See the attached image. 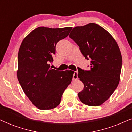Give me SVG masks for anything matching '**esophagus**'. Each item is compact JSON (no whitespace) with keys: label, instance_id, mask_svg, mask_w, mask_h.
Returning <instances> with one entry per match:
<instances>
[{"label":"esophagus","instance_id":"esophagus-1","mask_svg":"<svg viewBox=\"0 0 132 132\" xmlns=\"http://www.w3.org/2000/svg\"><path fill=\"white\" fill-rule=\"evenodd\" d=\"M77 71H75V73L73 74V79L74 80H77V79H78V76H77Z\"/></svg>","mask_w":132,"mask_h":132}]
</instances>
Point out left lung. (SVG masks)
<instances>
[{
    "label": "left lung",
    "instance_id": "8db88e82",
    "mask_svg": "<svg viewBox=\"0 0 132 132\" xmlns=\"http://www.w3.org/2000/svg\"><path fill=\"white\" fill-rule=\"evenodd\" d=\"M69 37L85 58L91 60L90 70L77 68V76L84 85L79 98L86 105L100 106L111 97L120 81L122 61L118 44L109 32L95 23L75 27Z\"/></svg>",
    "mask_w": 132,
    "mask_h": 132
}]
</instances>
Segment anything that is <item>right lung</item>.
Wrapping results in <instances>:
<instances>
[{"label": "right lung", "instance_id": "right-lung-1", "mask_svg": "<svg viewBox=\"0 0 132 132\" xmlns=\"http://www.w3.org/2000/svg\"><path fill=\"white\" fill-rule=\"evenodd\" d=\"M71 27H38L21 43L18 54L17 78L32 103L41 110L53 109L60 103L74 71L52 69L57 43L68 35Z\"/></svg>", "mask_w": 132, "mask_h": 132}]
</instances>
